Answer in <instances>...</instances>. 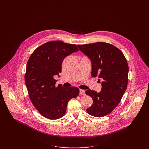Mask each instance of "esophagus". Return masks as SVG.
<instances>
[{
	"label": "esophagus",
	"mask_w": 149,
	"mask_h": 149,
	"mask_svg": "<svg viewBox=\"0 0 149 149\" xmlns=\"http://www.w3.org/2000/svg\"><path fill=\"white\" fill-rule=\"evenodd\" d=\"M79 94L80 95H85V90L79 89Z\"/></svg>",
	"instance_id": "esophagus-1"
}]
</instances>
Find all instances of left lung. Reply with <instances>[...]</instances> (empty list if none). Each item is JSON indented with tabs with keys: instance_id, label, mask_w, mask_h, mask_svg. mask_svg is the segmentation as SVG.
<instances>
[{
	"instance_id": "left-lung-1",
	"label": "left lung",
	"mask_w": 149,
	"mask_h": 149,
	"mask_svg": "<svg viewBox=\"0 0 149 149\" xmlns=\"http://www.w3.org/2000/svg\"><path fill=\"white\" fill-rule=\"evenodd\" d=\"M78 47L91 61L92 77L102 80L100 92L86 91L93 100L87 112L94 117H104L117 107L127 89L128 63L123 52L111 44L99 42Z\"/></svg>"
}]
</instances>
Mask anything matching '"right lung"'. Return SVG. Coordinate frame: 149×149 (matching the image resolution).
Instances as JSON below:
<instances>
[{"label":"right lung","instance_id":"obj_1","mask_svg":"<svg viewBox=\"0 0 149 149\" xmlns=\"http://www.w3.org/2000/svg\"><path fill=\"white\" fill-rule=\"evenodd\" d=\"M76 45L62 41H50L36 48L26 65L25 81L31 102L40 114L51 120L65 115L68 101L77 97V87L55 86V75L61 72L62 61L66 56L78 51Z\"/></svg>","mask_w":149,"mask_h":149}]
</instances>
